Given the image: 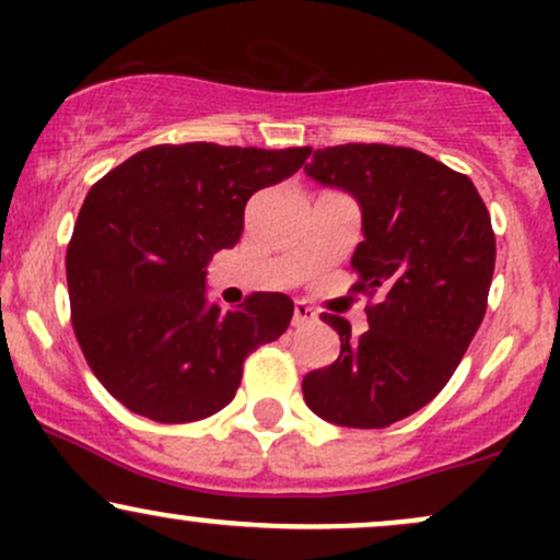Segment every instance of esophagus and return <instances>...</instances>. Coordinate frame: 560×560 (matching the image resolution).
I'll use <instances>...</instances> for the list:
<instances>
[{
    "instance_id": "34e87169",
    "label": "esophagus",
    "mask_w": 560,
    "mask_h": 560,
    "mask_svg": "<svg viewBox=\"0 0 560 560\" xmlns=\"http://www.w3.org/2000/svg\"><path fill=\"white\" fill-rule=\"evenodd\" d=\"M318 318V313L313 311L311 305L305 302H294V316H292V326H307Z\"/></svg>"
}]
</instances>
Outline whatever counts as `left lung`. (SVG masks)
<instances>
[{
    "label": "left lung",
    "mask_w": 560,
    "mask_h": 560,
    "mask_svg": "<svg viewBox=\"0 0 560 560\" xmlns=\"http://www.w3.org/2000/svg\"><path fill=\"white\" fill-rule=\"evenodd\" d=\"M305 173L361 202L352 292L374 302L358 339L345 318L320 316L342 350L302 378V395L320 419L384 429L434 400L485 318L494 271L490 213L471 178L410 147H326Z\"/></svg>",
    "instance_id": "8db88e82"
}]
</instances>
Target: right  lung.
I'll return each instance as SVG.
<instances>
[{"mask_svg": "<svg viewBox=\"0 0 560 560\" xmlns=\"http://www.w3.org/2000/svg\"><path fill=\"white\" fill-rule=\"evenodd\" d=\"M311 152L158 144L89 189L66 255L70 320L89 369L131 413L208 419L234 400L244 358L287 331V294L223 311L205 294V266L240 242L247 199Z\"/></svg>", "mask_w": 560, "mask_h": 560, "instance_id": "add662e5", "label": "right lung"}]
</instances>
